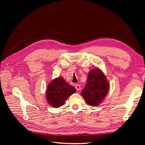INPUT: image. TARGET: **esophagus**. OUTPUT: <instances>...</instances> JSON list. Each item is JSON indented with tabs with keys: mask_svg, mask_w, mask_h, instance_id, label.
I'll list each match as a JSON object with an SVG mask.
<instances>
[{
	"mask_svg": "<svg viewBox=\"0 0 145 145\" xmlns=\"http://www.w3.org/2000/svg\"><path fill=\"white\" fill-rule=\"evenodd\" d=\"M75 88L77 91H80L81 89V87H80V85L79 84H76L75 85Z\"/></svg>",
	"mask_w": 145,
	"mask_h": 145,
	"instance_id": "obj_1",
	"label": "esophagus"
}]
</instances>
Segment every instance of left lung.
<instances>
[{"label":"left lung","mask_w":145,"mask_h":145,"mask_svg":"<svg viewBox=\"0 0 145 145\" xmlns=\"http://www.w3.org/2000/svg\"><path fill=\"white\" fill-rule=\"evenodd\" d=\"M109 84L107 78L99 68L89 71L86 84L81 92L87 105L97 106L108 94Z\"/></svg>","instance_id":"8db88e82"}]
</instances>
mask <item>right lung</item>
I'll return each mask as SVG.
<instances>
[{
    "mask_svg": "<svg viewBox=\"0 0 145 145\" xmlns=\"http://www.w3.org/2000/svg\"><path fill=\"white\" fill-rule=\"evenodd\" d=\"M76 92L75 88L66 82L63 78L58 77L48 85L46 100L52 107L59 108L65 105V100Z\"/></svg>",
    "mask_w": 145,
    "mask_h": 145,
    "instance_id": "add662e5",
    "label": "right lung"
}]
</instances>
